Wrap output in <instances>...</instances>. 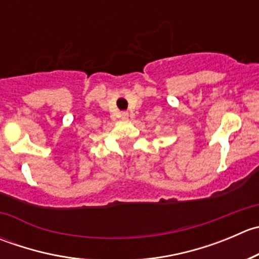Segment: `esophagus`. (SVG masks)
I'll return each mask as SVG.
<instances>
[{"label": "esophagus", "mask_w": 259, "mask_h": 259, "mask_svg": "<svg viewBox=\"0 0 259 259\" xmlns=\"http://www.w3.org/2000/svg\"><path fill=\"white\" fill-rule=\"evenodd\" d=\"M120 116H121V119H122V120H126V119H127V116H129V114H127L126 111H122V113H121V115H120Z\"/></svg>", "instance_id": "34e87169"}]
</instances>
